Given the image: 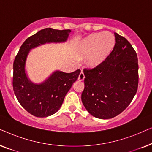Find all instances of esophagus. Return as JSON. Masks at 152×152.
Returning a JSON list of instances; mask_svg holds the SVG:
<instances>
[{
	"instance_id": "34e87169",
	"label": "esophagus",
	"mask_w": 152,
	"mask_h": 152,
	"mask_svg": "<svg viewBox=\"0 0 152 152\" xmlns=\"http://www.w3.org/2000/svg\"><path fill=\"white\" fill-rule=\"evenodd\" d=\"M85 78V76H84V74L83 72H81L80 74L79 75V77H78V80L80 81H83L84 80Z\"/></svg>"
}]
</instances>
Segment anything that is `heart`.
I'll return each instance as SVG.
<instances>
[{
	"label": "heart",
	"instance_id": "1",
	"mask_svg": "<svg viewBox=\"0 0 152 152\" xmlns=\"http://www.w3.org/2000/svg\"><path fill=\"white\" fill-rule=\"evenodd\" d=\"M115 40L114 35L108 31L95 33L84 39L79 45L80 54L88 55V64L96 67L107 59L113 50Z\"/></svg>",
	"mask_w": 152,
	"mask_h": 152
}]
</instances>
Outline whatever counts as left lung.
<instances>
[{
    "label": "left lung",
    "instance_id": "left-lung-1",
    "mask_svg": "<svg viewBox=\"0 0 152 152\" xmlns=\"http://www.w3.org/2000/svg\"><path fill=\"white\" fill-rule=\"evenodd\" d=\"M115 44L107 59L93 69H84L82 101L93 116L110 119L122 113L136 95L138 64L130 43L114 33Z\"/></svg>",
    "mask_w": 152,
    "mask_h": 152
}]
</instances>
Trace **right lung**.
I'll use <instances>...</instances> for the list:
<instances>
[{
	"label": "right lung",
	"mask_w": 152,
	"mask_h": 152,
	"mask_svg": "<svg viewBox=\"0 0 152 152\" xmlns=\"http://www.w3.org/2000/svg\"><path fill=\"white\" fill-rule=\"evenodd\" d=\"M70 30L43 29L26 39L20 46L13 64V89L20 105L32 115L44 118L55 114L61 107L64 97L77 80L80 70L70 73L56 70L44 82L35 84L26 72L27 57L32 49L45 43H64Z\"/></svg>",
	"instance_id": "obj_1"
}]
</instances>
